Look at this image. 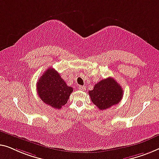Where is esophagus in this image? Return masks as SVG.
<instances>
[{
    "mask_svg": "<svg viewBox=\"0 0 159 159\" xmlns=\"http://www.w3.org/2000/svg\"><path fill=\"white\" fill-rule=\"evenodd\" d=\"M79 90H81V91H84L85 89H86V87H85L84 86H79Z\"/></svg>",
    "mask_w": 159,
    "mask_h": 159,
    "instance_id": "1",
    "label": "esophagus"
}]
</instances>
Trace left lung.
Returning a JSON list of instances; mask_svg holds the SVG:
<instances>
[{"label":"left lung","mask_w":159,"mask_h":159,"mask_svg":"<svg viewBox=\"0 0 159 159\" xmlns=\"http://www.w3.org/2000/svg\"><path fill=\"white\" fill-rule=\"evenodd\" d=\"M92 102L100 110H105L117 104L123 97V90L116 80L109 77L95 84L89 91Z\"/></svg>","instance_id":"8db88e82"}]
</instances>
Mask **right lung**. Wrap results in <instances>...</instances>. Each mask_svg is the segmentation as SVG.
Instances as JSON below:
<instances>
[{"label":"right lung","instance_id":"add662e5","mask_svg":"<svg viewBox=\"0 0 159 159\" xmlns=\"http://www.w3.org/2000/svg\"><path fill=\"white\" fill-rule=\"evenodd\" d=\"M73 90L52 68H48L37 83V91L40 99L55 109H59L66 104Z\"/></svg>","mask_w":159,"mask_h":159}]
</instances>
